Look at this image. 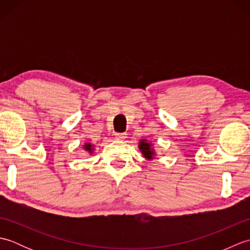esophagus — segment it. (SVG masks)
I'll return each instance as SVG.
<instances>
[{"label":"esophagus","instance_id":"1","mask_svg":"<svg viewBox=\"0 0 250 250\" xmlns=\"http://www.w3.org/2000/svg\"><path fill=\"white\" fill-rule=\"evenodd\" d=\"M116 140H119V141H122L125 140L126 137V134L125 133H116Z\"/></svg>","mask_w":250,"mask_h":250}]
</instances>
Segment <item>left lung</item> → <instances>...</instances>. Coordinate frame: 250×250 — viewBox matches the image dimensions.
<instances>
[{
    "mask_svg": "<svg viewBox=\"0 0 250 250\" xmlns=\"http://www.w3.org/2000/svg\"><path fill=\"white\" fill-rule=\"evenodd\" d=\"M139 148L141 152L143 153V156H144V158H146L147 160H152V159L155 158L156 156L155 149H153L151 143L147 142V140H141Z\"/></svg>",
    "mask_w": 250,
    "mask_h": 250,
    "instance_id": "left-lung-1",
    "label": "left lung"
}]
</instances>
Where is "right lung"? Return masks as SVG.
<instances>
[{"instance_id":"obj_1","label":"right lung","mask_w":250,"mask_h":250,"mask_svg":"<svg viewBox=\"0 0 250 250\" xmlns=\"http://www.w3.org/2000/svg\"><path fill=\"white\" fill-rule=\"evenodd\" d=\"M83 149L88 151L89 153H92L93 150H94V147L91 144H90V143H86V144L83 145Z\"/></svg>"}]
</instances>
